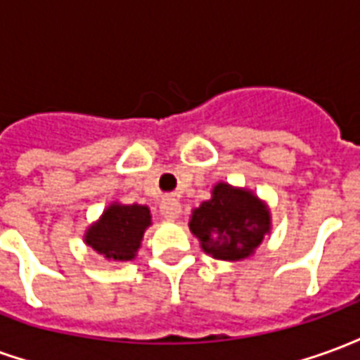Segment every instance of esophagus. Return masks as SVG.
Returning a JSON list of instances; mask_svg holds the SVG:
<instances>
[{
	"mask_svg": "<svg viewBox=\"0 0 360 360\" xmlns=\"http://www.w3.org/2000/svg\"><path fill=\"white\" fill-rule=\"evenodd\" d=\"M160 212L165 219H177L181 214V204L177 198L173 196H165L162 204H160Z\"/></svg>",
	"mask_w": 360,
	"mask_h": 360,
	"instance_id": "obj_1",
	"label": "esophagus"
}]
</instances>
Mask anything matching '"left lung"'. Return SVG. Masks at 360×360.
<instances>
[{
  "instance_id": "left-lung-1",
  "label": "left lung",
  "mask_w": 360,
  "mask_h": 360,
  "mask_svg": "<svg viewBox=\"0 0 360 360\" xmlns=\"http://www.w3.org/2000/svg\"><path fill=\"white\" fill-rule=\"evenodd\" d=\"M210 198L191 212L188 229L200 249L216 260L237 262L252 257L271 231L266 200L247 187L219 181Z\"/></svg>"
}]
</instances>
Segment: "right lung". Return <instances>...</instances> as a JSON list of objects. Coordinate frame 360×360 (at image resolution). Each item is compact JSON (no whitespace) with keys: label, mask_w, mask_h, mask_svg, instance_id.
Listing matches in <instances>:
<instances>
[{"label":"right lung","mask_w":360,"mask_h":360,"mask_svg":"<svg viewBox=\"0 0 360 360\" xmlns=\"http://www.w3.org/2000/svg\"><path fill=\"white\" fill-rule=\"evenodd\" d=\"M152 226V214L144 204L111 202L92 221L82 241L110 262H127L136 257L144 231Z\"/></svg>","instance_id":"obj_1"}]
</instances>
